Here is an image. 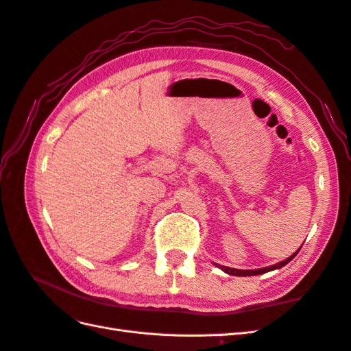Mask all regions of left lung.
<instances>
[{"instance_id":"left-lung-1","label":"left lung","mask_w":351,"mask_h":351,"mask_svg":"<svg viewBox=\"0 0 351 351\" xmlns=\"http://www.w3.org/2000/svg\"><path fill=\"white\" fill-rule=\"evenodd\" d=\"M301 249H298V252ZM298 252H295L292 256H289L287 259H285L283 262H278L276 265H271V267L268 268H259V269H235V268H229V267H223V265H216V267H219L221 271H225L226 274H230V276H238V277H250V276H261V274H265V272H269V271H274V269H278L281 267H285L286 263H289L290 261H292L295 256L298 254Z\"/></svg>"}]
</instances>
